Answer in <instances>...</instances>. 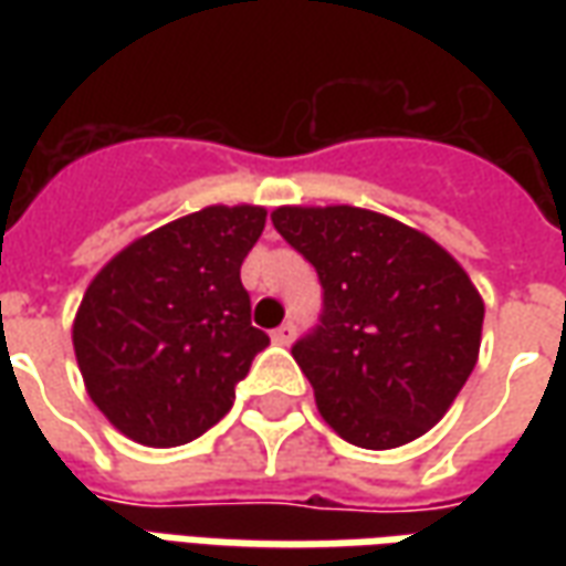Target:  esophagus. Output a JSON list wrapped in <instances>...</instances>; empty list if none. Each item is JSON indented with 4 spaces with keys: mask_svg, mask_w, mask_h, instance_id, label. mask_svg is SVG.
<instances>
[{
    "mask_svg": "<svg viewBox=\"0 0 566 566\" xmlns=\"http://www.w3.org/2000/svg\"><path fill=\"white\" fill-rule=\"evenodd\" d=\"M291 339H294V324H291V321L272 331V343L275 345H291Z\"/></svg>",
    "mask_w": 566,
    "mask_h": 566,
    "instance_id": "obj_1",
    "label": "esophagus"
}]
</instances>
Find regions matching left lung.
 Instances as JSON below:
<instances>
[{
	"label": "left lung",
	"mask_w": 566,
	"mask_h": 566,
	"mask_svg": "<svg viewBox=\"0 0 566 566\" xmlns=\"http://www.w3.org/2000/svg\"><path fill=\"white\" fill-rule=\"evenodd\" d=\"M275 230L318 270L324 315L294 345L321 418L352 446L424 437L470 379L485 303L430 235L357 206H279Z\"/></svg>",
	"instance_id": "8db88e82"
}]
</instances>
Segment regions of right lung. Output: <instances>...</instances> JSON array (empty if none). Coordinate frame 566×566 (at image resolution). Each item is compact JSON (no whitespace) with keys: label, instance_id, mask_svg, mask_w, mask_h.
I'll list each match as a JSON object with an SVG mask.
<instances>
[{"label":"right lung","instance_id":"obj_1","mask_svg":"<svg viewBox=\"0 0 566 566\" xmlns=\"http://www.w3.org/2000/svg\"><path fill=\"white\" fill-rule=\"evenodd\" d=\"M263 227V206H206L93 275L72 345L91 400L124 437L172 449L230 412L235 381L270 345L239 279Z\"/></svg>","mask_w":566,"mask_h":566}]
</instances>
